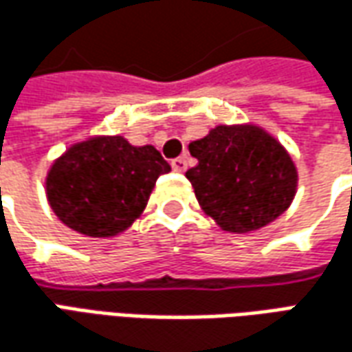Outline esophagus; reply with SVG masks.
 Masks as SVG:
<instances>
[{
    "label": "esophagus",
    "mask_w": 352,
    "mask_h": 352,
    "mask_svg": "<svg viewBox=\"0 0 352 352\" xmlns=\"http://www.w3.org/2000/svg\"><path fill=\"white\" fill-rule=\"evenodd\" d=\"M171 168L175 169V171H179V173L186 171V158H184V156H181V158L171 160Z\"/></svg>",
    "instance_id": "obj_1"
}]
</instances>
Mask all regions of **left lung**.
Returning <instances> with one entry per match:
<instances>
[{"label":"left lung","instance_id":"obj_1","mask_svg":"<svg viewBox=\"0 0 352 352\" xmlns=\"http://www.w3.org/2000/svg\"><path fill=\"white\" fill-rule=\"evenodd\" d=\"M188 151L198 166L186 179L201 210L223 230L244 234L267 227L296 196L294 160L259 125H217Z\"/></svg>","mask_w":352,"mask_h":352}]
</instances>
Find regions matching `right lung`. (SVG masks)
<instances>
[{
	"mask_svg": "<svg viewBox=\"0 0 352 352\" xmlns=\"http://www.w3.org/2000/svg\"><path fill=\"white\" fill-rule=\"evenodd\" d=\"M169 171L152 144L133 146L120 135H99L76 142L53 162L45 192L66 227L110 238L141 217L156 179Z\"/></svg>",
	"mask_w": 352,
	"mask_h": 352,
	"instance_id": "add662e5",
	"label": "right lung"
}]
</instances>
